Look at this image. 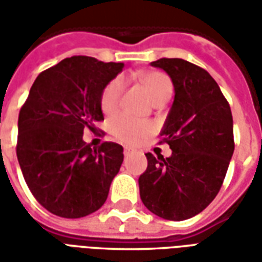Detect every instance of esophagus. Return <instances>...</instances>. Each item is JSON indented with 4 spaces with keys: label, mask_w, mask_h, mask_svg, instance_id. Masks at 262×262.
<instances>
[{
    "label": "esophagus",
    "mask_w": 262,
    "mask_h": 262,
    "mask_svg": "<svg viewBox=\"0 0 262 262\" xmlns=\"http://www.w3.org/2000/svg\"><path fill=\"white\" fill-rule=\"evenodd\" d=\"M130 153H133V148L125 147V150H123V154H125V156H129Z\"/></svg>",
    "instance_id": "34e87169"
}]
</instances>
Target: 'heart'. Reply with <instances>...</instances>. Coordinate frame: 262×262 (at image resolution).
<instances>
[{"mask_svg":"<svg viewBox=\"0 0 262 262\" xmlns=\"http://www.w3.org/2000/svg\"><path fill=\"white\" fill-rule=\"evenodd\" d=\"M140 81L153 102L160 99H170L172 95V82L168 78V75L164 73L148 71L140 77ZM122 91H123V80L120 77L114 78L105 86L101 95V108L105 114L111 115L116 111ZM111 132L122 142L135 143L151 133V125L127 115H119L111 122Z\"/></svg>","mask_w":262,"mask_h":262,"instance_id":"heart-1","label":"heart"}]
</instances>
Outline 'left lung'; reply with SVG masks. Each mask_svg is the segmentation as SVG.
<instances>
[{"label": "left lung", "instance_id": "left-lung-1", "mask_svg": "<svg viewBox=\"0 0 262 262\" xmlns=\"http://www.w3.org/2000/svg\"><path fill=\"white\" fill-rule=\"evenodd\" d=\"M151 66L164 70L174 85V102L160 132L172 154H146L140 198L154 214L180 222L201 213L219 192L234 151L233 116L206 70L182 59Z\"/></svg>", "mask_w": 262, "mask_h": 262}]
</instances>
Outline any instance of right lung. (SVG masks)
<instances>
[{
    "label": "right lung",
    "mask_w": 262,
    "mask_h": 262,
    "mask_svg": "<svg viewBox=\"0 0 262 262\" xmlns=\"http://www.w3.org/2000/svg\"><path fill=\"white\" fill-rule=\"evenodd\" d=\"M123 69L73 56L37 75L18 119L16 156L28 187L49 212L77 219L102 206L123 161L112 142L91 147L84 130L103 120L101 95Z\"/></svg>",
    "instance_id": "add662e5"
}]
</instances>
